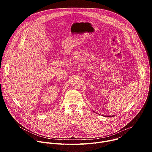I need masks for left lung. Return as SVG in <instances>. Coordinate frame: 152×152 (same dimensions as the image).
Wrapping results in <instances>:
<instances>
[{
	"label": "left lung",
	"mask_w": 152,
	"mask_h": 152,
	"mask_svg": "<svg viewBox=\"0 0 152 152\" xmlns=\"http://www.w3.org/2000/svg\"><path fill=\"white\" fill-rule=\"evenodd\" d=\"M114 115H107V116H106V117H114Z\"/></svg>",
	"instance_id": "obj_1"
}]
</instances>
